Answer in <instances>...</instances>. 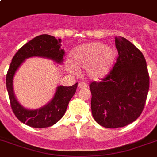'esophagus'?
I'll return each instance as SVG.
<instances>
[{
  "label": "esophagus",
  "mask_w": 157,
  "mask_h": 157,
  "mask_svg": "<svg viewBox=\"0 0 157 157\" xmlns=\"http://www.w3.org/2000/svg\"><path fill=\"white\" fill-rule=\"evenodd\" d=\"M87 84L85 83V82H80L78 84V88L79 89H86L87 88Z\"/></svg>",
  "instance_id": "obj_1"
}]
</instances>
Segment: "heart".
I'll return each instance as SVG.
<instances>
[{
	"label": "heart",
	"instance_id": "b5f03b06",
	"mask_svg": "<svg viewBox=\"0 0 157 157\" xmlns=\"http://www.w3.org/2000/svg\"><path fill=\"white\" fill-rule=\"evenodd\" d=\"M71 63H67V70L76 74L79 69H86L90 80L98 81L107 76L116 60V52L110 45L92 42L80 45L71 52Z\"/></svg>",
	"mask_w": 157,
	"mask_h": 157
}]
</instances>
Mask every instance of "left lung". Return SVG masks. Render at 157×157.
Masks as SVG:
<instances>
[{
	"label": "left lung",
	"mask_w": 157,
	"mask_h": 157,
	"mask_svg": "<svg viewBox=\"0 0 157 157\" xmlns=\"http://www.w3.org/2000/svg\"><path fill=\"white\" fill-rule=\"evenodd\" d=\"M119 56L113 69L100 82H92L91 111L105 128L124 127L141 115L149 90L144 54L124 37H116Z\"/></svg>",
	"instance_id": "left-lung-1"
}]
</instances>
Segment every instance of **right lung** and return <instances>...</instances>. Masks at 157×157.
<instances>
[{"label": "right lung", "mask_w": 157, "mask_h": 157, "mask_svg": "<svg viewBox=\"0 0 157 157\" xmlns=\"http://www.w3.org/2000/svg\"><path fill=\"white\" fill-rule=\"evenodd\" d=\"M61 39H56L47 34L38 36L22 46L12 59L6 75V88L13 113L21 122L28 126L46 128L54 125L63 117L69 101L76 93L77 83L71 86H58L52 99L37 109L26 108L14 95L13 76L23 62L32 57H40L62 64L64 50L61 49Z\"/></svg>", "instance_id": "1"}]
</instances>
